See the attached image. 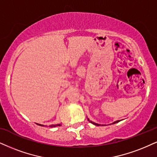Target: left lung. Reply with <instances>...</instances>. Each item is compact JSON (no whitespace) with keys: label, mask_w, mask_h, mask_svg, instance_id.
<instances>
[{"label":"left lung","mask_w":157,"mask_h":157,"mask_svg":"<svg viewBox=\"0 0 157 157\" xmlns=\"http://www.w3.org/2000/svg\"><path fill=\"white\" fill-rule=\"evenodd\" d=\"M89 120V121H90V122H91L92 124H94V125H96V126H100V124H96V123H94V122H92V121H90V119H88ZM119 120H118V121H114V122L113 123V124H116V123H117V122H119Z\"/></svg>","instance_id":"8db88e82"}]
</instances>
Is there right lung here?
I'll return each mask as SVG.
<instances>
[{
  "label": "right lung",
  "instance_id": "right-lung-1",
  "mask_svg": "<svg viewBox=\"0 0 157 157\" xmlns=\"http://www.w3.org/2000/svg\"><path fill=\"white\" fill-rule=\"evenodd\" d=\"M40 126H44V125H41V124H40ZM58 126H61V124H55V125H52L51 126V127H58Z\"/></svg>",
  "mask_w": 157,
  "mask_h": 157
}]
</instances>
